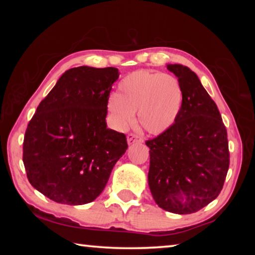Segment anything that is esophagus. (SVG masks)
<instances>
[{"label": "esophagus", "mask_w": 255, "mask_h": 255, "mask_svg": "<svg viewBox=\"0 0 255 255\" xmlns=\"http://www.w3.org/2000/svg\"><path fill=\"white\" fill-rule=\"evenodd\" d=\"M127 141L129 145L133 144V143H141V141H143V138H141V136L137 135V133L130 132V133H128V136H127Z\"/></svg>", "instance_id": "esophagus-1"}]
</instances>
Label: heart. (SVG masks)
I'll list each match as a JSON object with an SVG mask.
<instances>
[{
  "label": "heart",
  "mask_w": 255,
  "mask_h": 255,
  "mask_svg": "<svg viewBox=\"0 0 255 255\" xmlns=\"http://www.w3.org/2000/svg\"><path fill=\"white\" fill-rule=\"evenodd\" d=\"M182 101V88L176 77L141 70L120 81L117 96L109 98L107 108L117 128L128 127L138 112L141 128L157 135L173 126Z\"/></svg>",
  "instance_id": "obj_1"
}]
</instances>
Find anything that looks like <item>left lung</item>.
Here are the masks:
<instances>
[{
  "mask_svg": "<svg viewBox=\"0 0 255 255\" xmlns=\"http://www.w3.org/2000/svg\"><path fill=\"white\" fill-rule=\"evenodd\" d=\"M167 70L178 77L183 101L173 126L146 141L148 185L158 207L187 215L222 191L230 167L227 130L196 73L180 64H170Z\"/></svg>",
  "mask_w": 255,
  "mask_h": 255,
  "instance_id": "1",
  "label": "left lung"
}]
</instances>
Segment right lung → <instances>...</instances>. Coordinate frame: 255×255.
I'll return each instance as SVG.
<instances>
[{
  "label": "right lung",
  "mask_w": 255,
  "mask_h": 255,
  "mask_svg": "<svg viewBox=\"0 0 255 255\" xmlns=\"http://www.w3.org/2000/svg\"><path fill=\"white\" fill-rule=\"evenodd\" d=\"M118 77L115 67L71 68L38 106L22 159L29 182L49 199L73 206L93 201L128 148L126 135L106 123Z\"/></svg>",
  "instance_id": "obj_1"
}]
</instances>
